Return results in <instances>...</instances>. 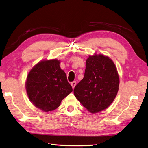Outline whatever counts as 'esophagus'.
Returning a JSON list of instances; mask_svg holds the SVG:
<instances>
[{
	"label": "esophagus",
	"mask_w": 148,
	"mask_h": 148,
	"mask_svg": "<svg viewBox=\"0 0 148 148\" xmlns=\"http://www.w3.org/2000/svg\"><path fill=\"white\" fill-rule=\"evenodd\" d=\"M76 84H77V82H76V81H73V82H72L71 83V86H72V88L74 89V87H75V86H76Z\"/></svg>",
	"instance_id": "34e87169"
}]
</instances>
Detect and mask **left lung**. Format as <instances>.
I'll use <instances>...</instances> for the list:
<instances>
[{
  "label": "left lung",
  "mask_w": 148,
  "mask_h": 148,
  "mask_svg": "<svg viewBox=\"0 0 148 148\" xmlns=\"http://www.w3.org/2000/svg\"><path fill=\"white\" fill-rule=\"evenodd\" d=\"M119 78L116 66L110 57L103 54L89 56L84 77L75 87L74 95L92 114L106 109L115 99Z\"/></svg>",
  "instance_id": "8db88e82"
}]
</instances>
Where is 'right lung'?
<instances>
[{
  "mask_svg": "<svg viewBox=\"0 0 148 148\" xmlns=\"http://www.w3.org/2000/svg\"><path fill=\"white\" fill-rule=\"evenodd\" d=\"M59 60H42L33 67L25 82L27 94L36 107L44 112L58 108L61 101L73 91Z\"/></svg>",
  "mask_w": 148,
  "mask_h": 148,
  "instance_id": "add662e5",
  "label": "right lung"
}]
</instances>
